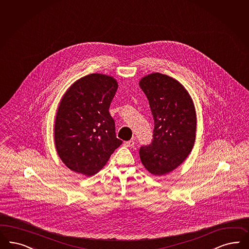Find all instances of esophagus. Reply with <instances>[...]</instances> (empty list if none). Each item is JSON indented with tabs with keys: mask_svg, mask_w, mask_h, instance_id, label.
I'll return each mask as SVG.
<instances>
[{
	"mask_svg": "<svg viewBox=\"0 0 249 249\" xmlns=\"http://www.w3.org/2000/svg\"><path fill=\"white\" fill-rule=\"evenodd\" d=\"M134 145H135L134 140H129V141L124 142V146H125V147H134Z\"/></svg>",
	"mask_w": 249,
	"mask_h": 249,
	"instance_id": "34e87169",
	"label": "esophagus"
}]
</instances>
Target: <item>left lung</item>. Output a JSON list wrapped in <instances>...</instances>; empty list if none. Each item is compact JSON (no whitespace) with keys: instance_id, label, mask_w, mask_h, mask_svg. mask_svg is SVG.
Instances as JSON below:
<instances>
[{"instance_id":"obj_1","label":"left lung","mask_w":249,"mask_h":249,"mask_svg":"<svg viewBox=\"0 0 249 249\" xmlns=\"http://www.w3.org/2000/svg\"><path fill=\"white\" fill-rule=\"evenodd\" d=\"M138 84L154 119L153 141L140 148L139 157L151 175H167L192 151L196 130L193 100L182 84L167 74H147Z\"/></svg>"}]
</instances>
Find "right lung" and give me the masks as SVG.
Masks as SVG:
<instances>
[{
    "instance_id": "add662e5",
    "label": "right lung",
    "mask_w": 249,
    "mask_h": 249,
    "mask_svg": "<svg viewBox=\"0 0 249 249\" xmlns=\"http://www.w3.org/2000/svg\"><path fill=\"white\" fill-rule=\"evenodd\" d=\"M118 89L108 74H88L72 84L59 102L54 145L67 168L85 176L99 173L122 141L109 112Z\"/></svg>"
}]
</instances>
